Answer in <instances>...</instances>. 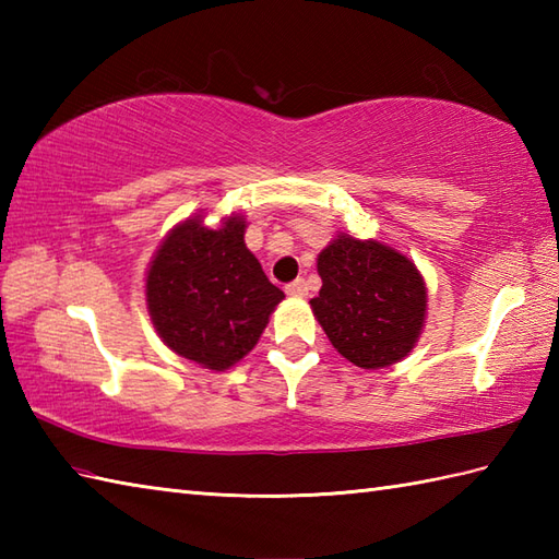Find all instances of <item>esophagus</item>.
I'll return each mask as SVG.
<instances>
[{
    "mask_svg": "<svg viewBox=\"0 0 559 559\" xmlns=\"http://www.w3.org/2000/svg\"><path fill=\"white\" fill-rule=\"evenodd\" d=\"M286 293L290 295V298H305V295H307V283H305V278H295L293 283H288Z\"/></svg>",
    "mask_w": 559,
    "mask_h": 559,
    "instance_id": "esophagus-1",
    "label": "esophagus"
}]
</instances>
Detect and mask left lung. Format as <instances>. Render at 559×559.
<instances>
[{
	"instance_id": "left-lung-1",
	"label": "left lung",
	"mask_w": 559,
	"mask_h": 559,
	"mask_svg": "<svg viewBox=\"0 0 559 559\" xmlns=\"http://www.w3.org/2000/svg\"><path fill=\"white\" fill-rule=\"evenodd\" d=\"M317 269L322 290L310 305L343 358L365 370L406 358L427 305L413 261L382 242L338 235L319 254Z\"/></svg>"
}]
</instances>
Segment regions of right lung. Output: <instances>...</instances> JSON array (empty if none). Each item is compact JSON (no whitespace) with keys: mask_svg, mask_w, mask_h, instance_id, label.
<instances>
[{"mask_svg":"<svg viewBox=\"0 0 559 559\" xmlns=\"http://www.w3.org/2000/svg\"><path fill=\"white\" fill-rule=\"evenodd\" d=\"M283 298L247 249L240 216L218 230L199 218L177 225L146 278L148 312L165 346L209 370L242 360Z\"/></svg>","mask_w":559,"mask_h":559,"instance_id":"add662e5","label":"right lung"}]
</instances>
